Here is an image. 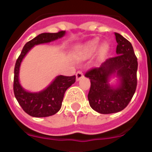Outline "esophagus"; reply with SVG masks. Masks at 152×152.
Listing matches in <instances>:
<instances>
[{
	"label": "esophagus",
	"instance_id": "obj_1",
	"mask_svg": "<svg viewBox=\"0 0 152 152\" xmlns=\"http://www.w3.org/2000/svg\"><path fill=\"white\" fill-rule=\"evenodd\" d=\"M83 77V71H81V70L77 71V73H76V79H77V81L80 80L81 78H82Z\"/></svg>",
	"mask_w": 152,
	"mask_h": 152
}]
</instances>
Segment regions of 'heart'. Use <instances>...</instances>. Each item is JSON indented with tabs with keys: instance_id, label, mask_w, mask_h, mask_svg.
Wrapping results in <instances>:
<instances>
[{
	"instance_id": "obj_1",
	"label": "heart",
	"mask_w": 152,
	"mask_h": 152,
	"mask_svg": "<svg viewBox=\"0 0 152 152\" xmlns=\"http://www.w3.org/2000/svg\"><path fill=\"white\" fill-rule=\"evenodd\" d=\"M99 46V41L97 40H94L91 42H88L86 45L78 47L77 50L75 51V57L77 59H83L87 58L89 56H91L93 53L95 52V50L98 49ZM109 50V46L107 44H103L100 48V51H99V54L101 57L106 55L107 51Z\"/></svg>"
}]
</instances>
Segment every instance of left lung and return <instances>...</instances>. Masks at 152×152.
Listing matches in <instances>:
<instances>
[{"label":"left lung","mask_w":152,"mask_h":152,"mask_svg":"<svg viewBox=\"0 0 152 152\" xmlns=\"http://www.w3.org/2000/svg\"><path fill=\"white\" fill-rule=\"evenodd\" d=\"M117 55L107 59L99 67L85 74L91 80L88 100L91 108L100 114H112L123 110L129 104L137 86L138 61L131 42L115 33ZM116 74L121 83L114 88L108 83L110 76Z\"/></svg>","instance_id":"left-lung-1"}]
</instances>
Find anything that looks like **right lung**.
Wrapping results in <instances>:
<instances>
[{"mask_svg":"<svg viewBox=\"0 0 152 152\" xmlns=\"http://www.w3.org/2000/svg\"><path fill=\"white\" fill-rule=\"evenodd\" d=\"M66 31L58 33H43L26 43L16 61L13 78V92L18 103L26 113L33 117H48L55 115L61 107L64 94L67 89L75 83L76 77L59 75L47 88L38 93L26 91L19 83V69L20 62L34 45L48 43L61 38Z\"/></svg>","mask_w":152,"mask_h":152,"instance_id":"obj_1","label":"right lung"}]
</instances>
